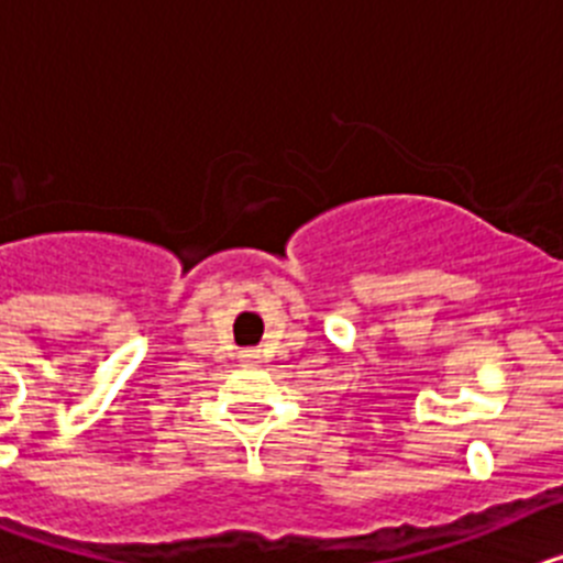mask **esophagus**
<instances>
[{
    "label": "esophagus",
    "mask_w": 563,
    "mask_h": 563,
    "mask_svg": "<svg viewBox=\"0 0 563 563\" xmlns=\"http://www.w3.org/2000/svg\"><path fill=\"white\" fill-rule=\"evenodd\" d=\"M242 361H245V363H256L258 361V352L256 350H245V352H242Z\"/></svg>",
    "instance_id": "obj_1"
}]
</instances>
